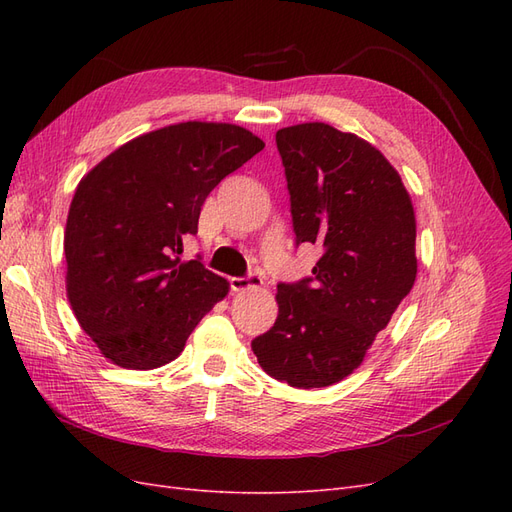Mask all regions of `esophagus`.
Listing matches in <instances>:
<instances>
[{
  "mask_svg": "<svg viewBox=\"0 0 512 512\" xmlns=\"http://www.w3.org/2000/svg\"><path fill=\"white\" fill-rule=\"evenodd\" d=\"M258 286H262V280L256 273L243 275V277H230V290L232 292H243V290L258 288Z\"/></svg>",
  "mask_w": 512,
  "mask_h": 512,
  "instance_id": "34e87169",
  "label": "esophagus"
}]
</instances>
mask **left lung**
Returning <instances> with one entry per match:
<instances>
[{"mask_svg": "<svg viewBox=\"0 0 512 512\" xmlns=\"http://www.w3.org/2000/svg\"><path fill=\"white\" fill-rule=\"evenodd\" d=\"M294 241L322 245L312 277L277 284V320L252 350L275 380L320 389L350 376L416 280V220L397 170L329 123L277 130Z\"/></svg>", "mask_w": 512, "mask_h": 512, "instance_id": "1", "label": "left lung"}]
</instances>
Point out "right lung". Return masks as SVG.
<instances>
[{
    "label": "right lung",
    "mask_w": 512,
    "mask_h": 512,
    "mask_svg": "<svg viewBox=\"0 0 512 512\" xmlns=\"http://www.w3.org/2000/svg\"><path fill=\"white\" fill-rule=\"evenodd\" d=\"M265 143L232 123L185 121L134 138L74 192L64 252L68 299L100 352L126 369H156L228 294L200 260L181 262L200 207Z\"/></svg>",
    "instance_id": "obj_1"
}]
</instances>
